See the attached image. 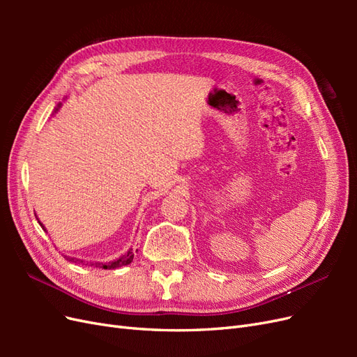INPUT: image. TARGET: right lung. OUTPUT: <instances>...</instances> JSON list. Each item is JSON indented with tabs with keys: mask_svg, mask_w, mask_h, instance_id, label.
<instances>
[{
	"mask_svg": "<svg viewBox=\"0 0 357 357\" xmlns=\"http://www.w3.org/2000/svg\"><path fill=\"white\" fill-rule=\"evenodd\" d=\"M40 223V222H38ZM40 226L43 229H45V226H43L40 223ZM70 259L71 262H75V264H83V261H80V259H74V257H67ZM134 259V252L132 248L131 250H128L125 255H122L119 259H116V261H112V262H107V264H102V262H86L84 265H91V266H96V268H102V269H116V268H121V266H125V265H129L132 262Z\"/></svg>",
	"mask_w": 357,
	"mask_h": 357,
	"instance_id": "right-lung-1",
	"label": "right lung"
}]
</instances>
